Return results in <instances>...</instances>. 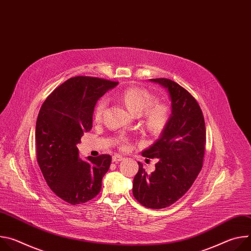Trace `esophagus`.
<instances>
[{"label": "esophagus", "instance_id": "obj_1", "mask_svg": "<svg viewBox=\"0 0 251 251\" xmlns=\"http://www.w3.org/2000/svg\"><path fill=\"white\" fill-rule=\"evenodd\" d=\"M124 158L122 157V156H120V155H114L113 157H112V162H120V161H122Z\"/></svg>", "mask_w": 251, "mask_h": 251}]
</instances>
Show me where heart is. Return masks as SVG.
Listing matches in <instances>:
<instances>
[{"mask_svg": "<svg viewBox=\"0 0 251 251\" xmlns=\"http://www.w3.org/2000/svg\"><path fill=\"white\" fill-rule=\"evenodd\" d=\"M121 99L128 109L136 115L142 114L143 122L153 133L161 132L167 125L171 113L170 106L166 102H154L155 96L152 92L140 86H131L121 92ZM107 107V100L102 98L94 109V120L100 121ZM120 148L127 150L129 141L127 137L120 139Z\"/></svg>", "mask_w": 251, "mask_h": 251, "instance_id": "b5f03b06", "label": "heart"}]
</instances>
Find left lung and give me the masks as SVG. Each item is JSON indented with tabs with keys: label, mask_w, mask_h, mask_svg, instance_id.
<instances>
[{
	"label": "left lung",
	"mask_w": 251,
	"mask_h": 251,
	"mask_svg": "<svg viewBox=\"0 0 251 251\" xmlns=\"http://www.w3.org/2000/svg\"><path fill=\"white\" fill-rule=\"evenodd\" d=\"M150 80L168 90L172 114L161 137L142 152L144 157L159 161L151 174L138 163L133 196L142 205L159 209L181 199L196 181L202 168L205 125L199 103L188 90L168 78Z\"/></svg>",
	"instance_id": "obj_1"
}]
</instances>
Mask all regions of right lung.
Here are the masks:
<instances>
[{"mask_svg":"<svg viewBox=\"0 0 251 251\" xmlns=\"http://www.w3.org/2000/svg\"><path fill=\"white\" fill-rule=\"evenodd\" d=\"M118 84L98 77L75 76L55 88L43 103L35 126L37 160L50 190L70 204L95 198L109 170L110 155L79 159L76 144L92 128L98 99Z\"/></svg>","mask_w":251,"mask_h":251,"instance_id":"1","label":"right lung"}]
</instances>
